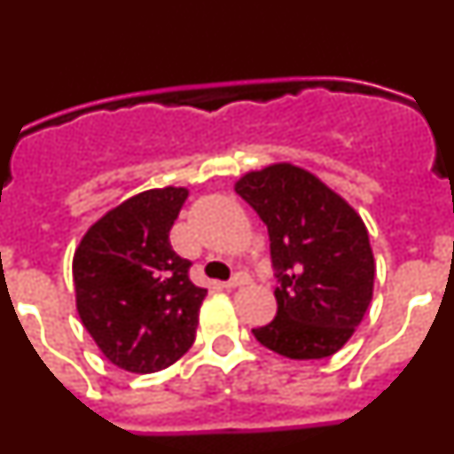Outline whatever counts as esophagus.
<instances>
[{"label": "esophagus", "instance_id": "34e87169", "mask_svg": "<svg viewBox=\"0 0 454 454\" xmlns=\"http://www.w3.org/2000/svg\"><path fill=\"white\" fill-rule=\"evenodd\" d=\"M246 284H250V277H247V275H246V272H236V275H234V277H231L230 282H224V284H223V286H224V288H230V291H231V288L246 286Z\"/></svg>", "mask_w": 454, "mask_h": 454}]
</instances>
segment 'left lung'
I'll list each match as a JSON object with an SVG mask.
<instances>
[{
  "instance_id": "obj_1",
  "label": "left lung",
  "mask_w": 454,
  "mask_h": 454,
  "mask_svg": "<svg viewBox=\"0 0 454 454\" xmlns=\"http://www.w3.org/2000/svg\"><path fill=\"white\" fill-rule=\"evenodd\" d=\"M234 191L266 223L279 279L277 316L252 334L288 359L332 356L372 300L375 256L362 215L293 163L246 172Z\"/></svg>"
}]
</instances>
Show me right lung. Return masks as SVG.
Listing matches in <instances>:
<instances>
[{"label": "right lung", "mask_w": 454, "mask_h": 454, "mask_svg": "<svg viewBox=\"0 0 454 454\" xmlns=\"http://www.w3.org/2000/svg\"><path fill=\"white\" fill-rule=\"evenodd\" d=\"M186 198L184 186L138 192L95 220L74 250L79 318L122 371H163L195 340L207 288L188 279L191 263L168 239Z\"/></svg>", "instance_id": "right-lung-1"}]
</instances>
